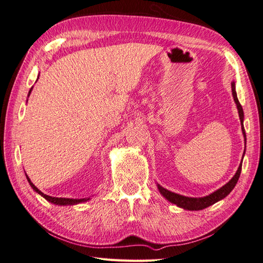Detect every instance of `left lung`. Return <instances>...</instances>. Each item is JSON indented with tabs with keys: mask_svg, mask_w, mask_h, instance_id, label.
Returning a JSON list of instances; mask_svg holds the SVG:
<instances>
[{
	"mask_svg": "<svg viewBox=\"0 0 263 263\" xmlns=\"http://www.w3.org/2000/svg\"><path fill=\"white\" fill-rule=\"evenodd\" d=\"M232 92H233V97H234L235 103L237 105L238 113H239V118H240V122H241V129H242V134H243L245 139H246V133H245V128H243V110H242V107H241L240 103H239V101H238V98H237L235 82H232ZM241 165H242V160H241V163L239 164V168H238L236 174L233 177L232 180H230L228 183H226L224 186H221L217 191H215L214 193H212L208 196H204V197L183 196V195H180V194H177V193H173V192H171V191H168V190L162 187L161 185H159V184H158V189H159V191H160V193L166 198V200H168L171 203H173V204L178 205L179 208L184 209V210H189V211H201V210L209 208V206L222 200V198L226 197L230 192H232L233 189L236 185V183L238 182V179H239V177H240Z\"/></svg>",
	"mask_w": 263,
	"mask_h": 263,
	"instance_id": "1",
	"label": "left lung"
}]
</instances>
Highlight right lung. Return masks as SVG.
I'll return each instance as SVG.
<instances>
[{
    "instance_id": "obj_1",
    "label": "right lung",
    "mask_w": 263,
    "mask_h": 263,
    "mask_svg": "<svg viewBox=\"0 0 263 263\" xmlns=\"http://www.w3.org/2000/svg\"><path fill=\"white\" fill-rule=\"evenodd\" d=\"M31 90H33V87H31V89L29 90L28 97H29V94H30ZM26 178H27V181L29 182L30 186L33 187V190L35 191V192H37L39 195H42L43 197H45L47 201L52 203V204H55V205H74V204H79V203L86 202V201L90 200V197H86V198H65V197H52V196H49V195H46V194H44V193L42 192V191H39V190L33 184V183H31L30 179L27 177V174H26Z\"/></svg>"
}]
</instances>
